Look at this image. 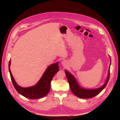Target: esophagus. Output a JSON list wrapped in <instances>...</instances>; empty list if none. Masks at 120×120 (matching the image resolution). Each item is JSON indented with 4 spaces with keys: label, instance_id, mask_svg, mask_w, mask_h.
<instances>
[{
    "label": "esophagus",
    "instance_id": "1",
    "mask_svg": "<svg viewBox=\"0 0 120 120\" xmlns=\"http://www.w3.org/2000/svg\"><path fill=\"white\" fill-rule=\"evenodd\" d=\"M67 61H66V60H62V61L61 64H62V65L63 66H66V65H67Z\"/></svg>",
    "mask_w": 120,
    "mask_h": 120
}]
</instances>
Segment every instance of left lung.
Returning a JSON list of instances; mask_svg holds the SVG:
<instances>
[{
    "mask_svg": "<svg viewBox=\"0 0 120 120\" xmlns=\"http://www.w3.org/2000/svg\"><path fill=\"white\" fill-rule=\"evenodd\" d=\"M111 62L109 66V68L108 70V76L107 79L104 84V85L100 87H99L96 89H85L81 87L78 84V82L76 81V78L74 76L72 75L70 72L67 70H65V73L66 75L67 80L69 82L70 89L73 92V93L76 96L81 98H91L94 97L99 94L102 90H103L106 86V85L108 82L110 77V65L111 64V58L110 57Z\"/></svg>",
    "mask_w": 120,
    "mask_h": 120,
    "instance_id": "8db88e82",
    "label": "left lung"
}]
</instances>
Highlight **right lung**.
Returning <instances> with one entry per match:
<instances>
[{"mask_svg": "<svg viewBox=\"0 0 120 120\" xmlns=\"http://www.w3.org/2000/svg\"><path fill=\"white\" fill-rule=\"evenodd\" d=\"M58 64L59 62H57L49 65L36 85L29 87H22L17 84L11 74L10 60L8 64L9 71L15 88L19 94L29 99H36L45 97L50 91L51 81L55 74L59 71Z\"/></svg>", "mask_w": 120, "mask_h": 120, "instance_id": "right-lung-1", "label": "right lung"}]
</instances>
